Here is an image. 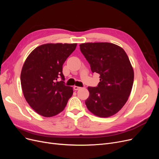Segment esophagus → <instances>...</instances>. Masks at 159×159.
<instances>
[{
	"instance_id": "1",
	"label": "esophagus",
	"mask_w": 159,
	"mask_h": 159,
	"mask_svg": "<svg viewBox=\"0 0 159 159\" xmlns=\"http://www.w3.org/2000/svg\"><path fill=\"white\" fill-rule=\"evenodd\" d=\"M81 88L80 87H79V86H76V85H74V89H75V90H78V89H80Z\"/></svg>"
}]
</instances>
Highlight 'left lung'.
Listing matches in <instances>:
<instances>
[{
    "mask_svg": "<svg viewBox=\"0 0 159 159\" xmlns=\"http://www.w3.org/2000/svg\"><path fill=\"white\" fill-rule=\"evenodd\" d=\"M80 47L91 71L100 75L98 87L88 88L86 106L98 117L112 116L126 103L132 89L134 71L129 57L113 43L88 42Z\"/></svg>",
    "mask_w": 159,
    "mask_h": 159,
    "instance_id": "obj_1",
    "label": "left lung"
}]
</instances>
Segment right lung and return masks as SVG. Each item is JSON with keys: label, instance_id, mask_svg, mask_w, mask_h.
<instances>
[{"label": "right lung", "instance_id": "obj_1", "mask_svg": "<svg viewBox=\"0 0 159 159\" xmlns=\"http://www.w3.org/2000/svg\"><path fill=\"white\" fill-rule=\"evenodd\" d=\"M77 44H45L34 50L22 66L20 81L27 103L38 114L50 117L66 107L73 88L64 84L62 66ZM61 77L62 81H58Z\"/></svg>", "mask_w": 159, "mask_h": 159}]
</instances>
